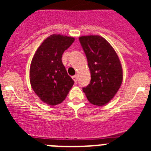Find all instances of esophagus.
Segmentation results:
<instances>
[{"instance_id":"1","label":"esophagus","mask_w":151,"mask_h":151,"mask_svg":"<svg viewBox=\"0 0 151 151\" xmlns=\"http://www.w3.org/2000/svg\"><path fill=\"white\" fill-rule=\"evenodd\" d=\"M72 78H73V79L74 80V82H76H76H77V76H76V75H75V76H73L72 77Z\"/></svg>"}]
</instances>
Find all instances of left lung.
<instances>
[{
    "label": "left lung",
    "instance_id": "left-lung-1",
    "mask_svg": "<svg viewBox=\"0 0 151 151\" xmlns=\"http://www.w3.org/2000/svg\"><path fill=\"white\" fill-rule=\"evenodd\" d=\"M78 40L91 72L90 84L82 90L92 104L103 106L115 96L121 86L120 61L113 47L101 36H82Z\"/></svg>",
    "mask_w": 151,
    "mask_h": 151
}]
</instances>
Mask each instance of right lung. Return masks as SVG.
I'll use <instances>...</instances> for the list:
<instances>
[{
	"instance_id": "1",
	"label": "right lung",
	"mask_w": 151,
	"mask_h": 151,
	"mask_svg": "<svg viewBox=\"0 0 151 151\" xmlns=\"http://www.w3.org/2000/svg\"><path fill=\"white\" fill-rule=\"evenodd\" d=\"M75 38L51 35L43 41L35 54L30 66V83L43 102L54 106L65 100L74 85L62 63L63 52Z\"/></svg>"
}]
</instances>
